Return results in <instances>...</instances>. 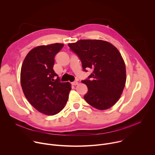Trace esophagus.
I'll list each match as a JSON object with an SVG mask.
<instances>
[{
	"mask_svg": "<svg viewBox=\"0 0 155 155\" xmlns=\"http://www.w3.org/2000/svg\"><path fill=\"white\" fill-rule=\"evenodd\" d=\"M78 81H73V82H72V85H74V86H75V85H77V84H78Z\"/></svg>",
	"mask_w": 155,
	"mask_h": 155,
	"instance_id": "1",
	"label": "esophagus"
}]
</instances>
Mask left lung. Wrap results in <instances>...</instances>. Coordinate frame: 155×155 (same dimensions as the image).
Here are the masks:
<instances>
[{"label":"left lung","mask_w":155,"mask_h":155,"mask_svg":"<svg viewBox=\"0 0 155 155\" xmlns=\"http://www.w3.org/2000/svg\"><path fill=\"white\" fill-rule=\"evenodd\" d=\"M68 45L80 59L84 72L93 69L82 80L87 87L84 100L99 110L112 107L120 99L126 80L125 64L118 49L101 40H80Z\"/></svg>","instance_id":"left-lung-1"}]
</instances>
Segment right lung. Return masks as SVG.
<instances>
[{
  "label": "right lung",
  "instance_id": "add662e5",
  "mask_svg": "<svg viewBox=\"0 0 155 155\" xmlns=\"http://www.w3.org/2000/svg\"><path fill=\"white\" fill-rule=\"evenodd\" d=\"M63 43L41 45L31 50L21 70V84L25 97L38 112L54 115L64 108L69 98L71 84L62 83L53 68L54 56Z\"/></svg>",
  "mask_w": 155,
  "mask_h": 155
}]
</instances>
